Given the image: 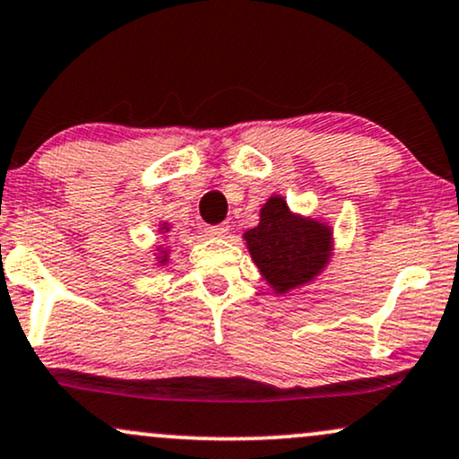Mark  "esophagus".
<instances>
[{
  "instance_id": "1",
  "label": "esophagus",
  "mask_w": 459,
  "mask_h": 459,
  "mask_svg": "<svg viewBox=\"0 0 459 459\" xmlns=\"http://www.w3.org/2000/svg\"><path fill=\"white\" fill-rule=\"evenodd\" d=\"M208 234L214 236V238H225L230 234V225L228 223H221V225H210Z\"/></svg>"
}]
</instances>
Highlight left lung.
I'll use <instances>...</instances> for the list:
<instances>
[{
	"label": "left lung",
	"mask_w": 459,
	"mask_h": 459,
	"mask_svg": "<svg viewBox=\"0 0 459 459\" xmlns=\"http://www.w3.org/2000/svg\"><path fill=\"white\" fill-rule=\"evenodd\" d=\"M242 238L264 281L279 296L314 281L333 255L331 225L292 212L281 195L268 197L260 223Z\"/></svg>",
	"instance_id": "8db88e82"
}]
</instances>
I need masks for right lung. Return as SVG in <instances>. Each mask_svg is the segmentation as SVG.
Here are the masks:
<instances>
[{"label": "right lung", "instance_id": "obj_1", "mask_svg": "<svg viewBox=\"0 0 459 459\" xmlns=\"http://www.w3.org/2000/svg\"><path fill=\"white\" fill-rule=\"evenodd\" d=\"M171 230V225L169 223H160L159 225V231L160 234H167V231ZM156 264L154 266H165L167 262H169V247L167 245H156Z\"/></svg>", "mask_w": 459, "mask_h": 459}]
</instances>
